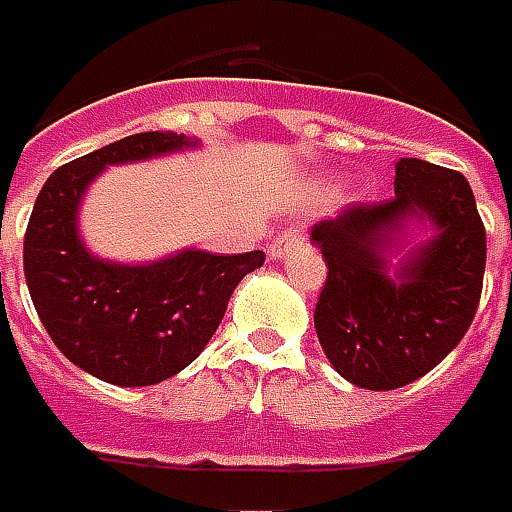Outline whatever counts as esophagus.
Segmentation results:
<instances>
[{"mask_svg": "<svg viewBox=\"0 0 512 512\" xmlns=\"http://www.w3.org/2000/svg\"><path fill=\"white\" fill-rule=\"evenodd\" d=\"M305 241H308V232H305V229L288 227L283 235H277V238H274V243L269 246V252H271V257H283L285 252L291 249V246H300V243H305Z\"/></svg>", "mask_w": 512, "mask_h": 512, "instance_id": "1", "label": "esophagus"}]
</instances>
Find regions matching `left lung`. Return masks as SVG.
Masks as SVG:
<instances>
[{"label":"left lung","mask_w":512,"mask_h":512,"mask_svg":"<svg viewBox=\"0 0 512 512\" xmlns=\"http://www.w3.org/2000/svg\"><path fill=\"white\" fill-rule=\"evenodd\" d=\"M409 214H426L438 235L392 281L383 243ZM311 241L328 263L314 308L316 336L350 384L378 392L406 387L434 370L471 328L488 243L460 170L401 159L395 196L350 204L319 221Z\"/></svg>","instance_id":"8db88e82"}]
</instances>
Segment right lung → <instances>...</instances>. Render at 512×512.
Returning <instances> with one entry per match:
<instances>
[{
    "label": "right lung",
    "mask_w": 512,
    "mask_h": 512,
    "mask_svg": "<svg viewBox=\"0 0 512 512\" xmlns=\"http://www.w3.org/2000/svg\"><path fill=\"white\" fill-rule=\"evenodd\" d=\"M190 145L145 131L72 159L41 187L24 232V280L38 319L72 364L117 387H151L184 370L221 325L227 302L266 255L187 249L151 266H114L83 249L75 215L106 165Z\"/></svg>",
    "instance_id": "1"
}]
</instances>
